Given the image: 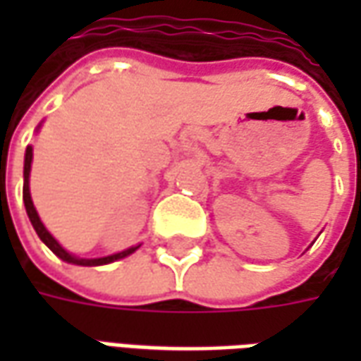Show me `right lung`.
<instances>
[{"mask_svg": "<svg viewBox=\"0 0 361 361\" xmlns=\"http://www.w3.org/2000/svg\"><path fill=\"white\" fill-rule=\"evenodd\" d=\"M30 162H32V147H27V152H25V183H23V201H25V209H27V214L30 222H32V226H35L36 234L38 238L42 240L48 247H50L59 259H63L67 263H73V265H82V267H98V265H108V263H114V261H118V259H123L127 255H131L135 250H139V245H135V247H129V250L121 251V253H116V255H108V257H100V259H79L71 255V253H67L61 245L58 243V240L54 238V235L46 230V226L42 224V220L38 216V212H36L35 204H32V199H30V189H28V178H30Z\"/></svg>", "mask_w": 361, "mask_h": 361, "instance_id": "obj_1", "label": "right lung"}]
</instances>
